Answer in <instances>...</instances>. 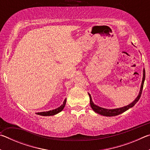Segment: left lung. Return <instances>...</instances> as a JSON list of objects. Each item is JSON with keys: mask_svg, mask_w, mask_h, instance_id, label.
<instances>
[{"mask_svg": "<svg viewBox=\"0 0 150 150\" xmlns=\"http://www.w3.org/2000/svg\"><path fill=\"white\" fill-rule=\"evenodd\" d=\"M133 45V44H132ZM145 69H143V78H142V85L140 87V90H139V92L138 95L137 96V97L135 98L132 103H131L130 104H129L128 105L123 106V107L121 108H114V109H106L105 108H102L100 107L97 105H96L94 104L92 100V98H91V96L89 93L88 94V96H89L90 98V105H91V107L92 108L93 110L95 112L99 114L100 115L103 116H117L118 115H120V114L123 113L124 112L126 111L128 109H130V108L133 107V106L136 105V103L139 100V98H140L141 95H142V89H143V87H144V81H145Z\"/></svg>", "mask_w": 150, "mask_h": 150, "instance_id": "8db88e82", "label": "left lung"}]
</instances>
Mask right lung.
<instances>
[{"label":"right lung","instance_id":"add662e5","mask_svg":"<svg viewBox=\"0 0 150 150\" xmlns=\"http://www.w3.org/2000/svg\"><path fill=\"white\" fill-rule=\"evenodd\" d=\"M66 100H67V98H65L63 101V103L62 105H61L59 107H58L55 109H54L52 110H49L47 112H37L36 114L40 116H54L55 115H57L59 112H60L61 111L63 110V109L64 108L65 104H66Z\"/></svg>","mask_w":150,"mask_h":150}]
</instances>
